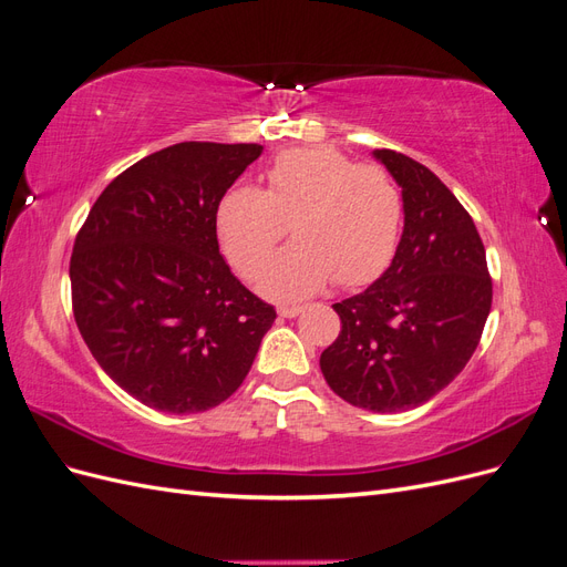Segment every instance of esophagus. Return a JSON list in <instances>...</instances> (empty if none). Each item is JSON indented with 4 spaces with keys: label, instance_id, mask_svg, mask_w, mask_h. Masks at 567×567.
<instances>
[{
    "label": "esophagus",
    "instance_id": "34e87169",
    "mask_svg": "<svg viewBox=\"0 0 567 567\" xmlns=\"http://www.w3.org/2000/svg\"><path fill=\"white\" fill-rule=\"evenodd\" d=\"M305 307L300 305H286V307H279V317H286V319H296L298 315H302Z\"/></svg>",
    "mask_w": 567,
    "mask_h": 567
}]
</instances>
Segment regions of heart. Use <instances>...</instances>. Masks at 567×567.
<instances>
[{
  "label": "heart",
  "mask_w": 567,
  "mask_h": 567,
  "mask_svg": "<svg viewBox=\"0 0 567 567\" xmlns=\"http://www.w3.org/2000/svg\"><path fill=\"white\" fill-rule=\"evenodd\" d=\"M265 192L234 184L215 213L219 244L250 277L286 234L296 241L274 252L257 288L274 300H298L331 279L354 288L390 265L402 229V194L379 165H352L331 146L279 153L267 167Z\"/></svg>",
  "instance_id": "heart-1"
}]
</instances>
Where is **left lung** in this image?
I'll return each instance as SVG.
<instances>
[{
  "label": "left lung",
  "instance_id": "1",
  "mask_svg": "<svg viewBox=\"0 0 567 567\" xmlns=\"http://www.w3.org/2000/svg\"><path fill=\"white\" fill-rule=\"evenodd\" d=\"M373 158L402 188V238L364 293L333 305L342 329L319 367L338 398L394 414L435 398L468 364L492 279L473 219L450 188L404 153L375 148Z\"/></svg>",
  "mask_w": 567,
  "mask_h": 567
}]
</instances>
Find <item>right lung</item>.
I'll list each match as a JSON object with an SVG mask.
<instances>
[{
	"label": "right lung",
	"mask_w": 567,
	"mask_h": 567,
	"mask_svg": "<svg viewBox=\"0 0 567 567\" xmlns=\"http://www.w3.org/2000/svg\"><path fill=\"white\" fill-rule=\"evenodd\" d=\"M260 144L182 142L117 175L71 257L73 312L99 367L134 400L196 414L238 390L277 312L219 252L221 194Z\"/></svg>",
	"instance_id": "obj_1"
}]
</instances>
